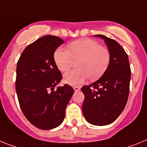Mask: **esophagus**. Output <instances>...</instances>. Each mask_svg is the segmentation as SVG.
<instances>
[{"mask_svg": "<svg viewBox=\"0 0 147 147\" xmlns=\"http://www.w3.org/2000/svg\"><path fill=\"white\" fill-rule=\"evenodd\" d=\"M73 89L75 92H78V91H79L80 89H81V88L79 87V86H74Z\"/></svg>", "mask_w": 147, "mask_h": 147, "instance_id": "obj_1", "label": "esophagus"}]
</instances>
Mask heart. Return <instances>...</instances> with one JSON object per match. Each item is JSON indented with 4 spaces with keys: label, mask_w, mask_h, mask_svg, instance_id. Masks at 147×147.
I'll return each mask as SVG.
<instances>
[{
    "label": "heart",
    "mask_w": 147,
    "mask_h": 147,
    "mask_svg": "<svg viewBox=\"0 0 147 147\" xmlns=\"http://www.w3.org/2000/svg\"><path fill=\"white\" fill-rule=\"evenodd\" d=\"M69 51L58 48L54 53L56 66L61 72H67L78 61V69L66 73L63 81L71 86H79L89 78L95 80L100 78L108 67L110 61L109 50L100 46L98 42L84 38L70 43Z\"/></svg>",
    "instance_id": "1"
}]
</instances>
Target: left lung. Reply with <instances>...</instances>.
<instances>
[{
    "label": "left lung",
    "instance_id": "1",
    "mask_svg": "<svg viewBox=\"0 0 147 147\" xmlns=\"http://www.w3.org/2000/svg\"><path fill=\"white\" fill-rule=\"evenodd\" d=\"M95 36L104 40L110 61L100 78L81 88L85 97L82 110L89 123L105 126L115 121L127 104L131 69L128 55L118 42L105 35Z\"/></svg>",
    "mask_w": 147,
    "mask_h": 147
}]
</instances>
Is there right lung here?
Segmentation results:
<instances>
[{
	"label": "right lung",
	"instance_id": "1",
	"mask_svg": "<svg viewBox=\"0 0 147 147\" xmlns=\"http://www.w3.org/2000/svg\"><path fill=\"white\" fill-rule=\"evenodd\" d=\"M64 43L57 36L45 35L25 48L17 63L15 89L19 104L26 119L40 129L58 127L65 117L66 106L74 93L62 79L54 53Z\"/></svg>",
	"mask_w": 147,
	"mask_h": 147
}]
</instances>
